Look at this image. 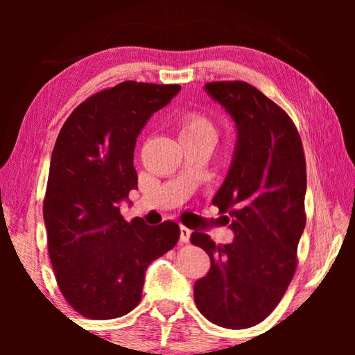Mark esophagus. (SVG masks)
<instances>
[{
	"label": "esophagus",
	"mask_w": 355,
	"mask_h": 355,
	"mask_svg": "<svg viewBox=\"0 0 355 355\" xmlns=\"http://www.w3.org/2000/svg\"><path fill=\"white\" fill-rule=\"evenodd\" d=\"M191 238V230L188 227L184 225H180V241L182 243H188Z\"/></svg>",
	"instance_id": "esophagus-1"
}]
</instances>
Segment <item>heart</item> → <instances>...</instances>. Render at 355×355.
<instances>
[{
  "label": "heart",
  "mask_w": 355,
  "mask_h": 355,
  "mask_svg": "<svg viewBox=\"0 0 355 355\" xmlns=\"http://www.w3.org/2000/svg\"><path fill=\"white\" fill-rule=\"evenodd\" d=\"M183 136H194V137H202V136H208L213 137L214 136V130L209 123V120L197 116V114H189L183 119L182 128H180V137Z\"/></svg>",
  "instance_id": "b5f03b06"
}]
</instances>
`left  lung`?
<instances>
[{"label":"left lung","mask_w":355,"mask_h":355,"mask_svg":"<svg viewBox=\"0 0 355 355\" xmlns=\"http://www.w3.org/2000/svg\"><path fill=\"white\" fill-rule=\"evenodd\" d=\"M236 128L227 177L213 203L235 233L216 244L192 232L211 266L194 284L200 313L216 326L248 329L277 307L296 271L307 189L302 142L288 114L244 81L203 86Z\"/></svg>","instance_id":"left-lung-1"}]
</instances>
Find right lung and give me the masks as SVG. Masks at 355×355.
<instances>
[{"label":"right lung","mask_w":355,"mask_h":355,"mask_svg":"<svg viewBox=\"0 0 355 355\" xmlns=\"http://www.w3.org/2000/svg\"><path fill=\"white\" fill-rule=\"evenodd\" d=\"M180 89L120 83L83 101L59 131L44 200L48 252L59 290L91 320L130 313L148 264L180 238L173 220L153 227L120 214V203L137 189V136Z\"/></svg>","instance_id":"obj_1"}]
</instances>
